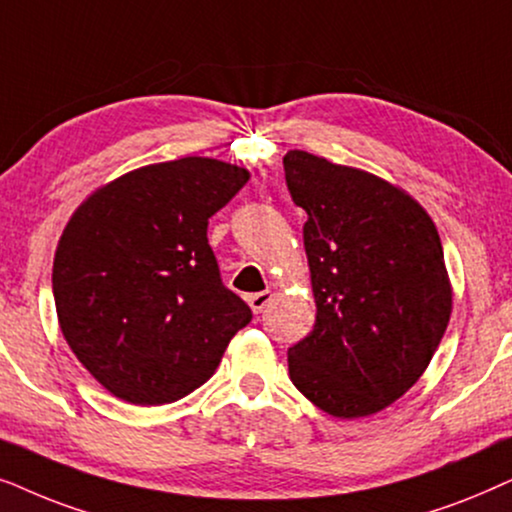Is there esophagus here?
Listing matches in <instances>:
<instances>
[{"label":"esophagus","instance_id":"1","mask_svg":"<svg viewBox=\"0 0 512 512\" xmlns=\"http://www.w3.org/2000/svg\"><path fill=\"white\" fill-rule=\"evenodd\" d=\"M271 299H274V292H271V290H264V292H257V295H250L248 297V304H250L252 313H262L271 304Z\"/></svg>","mask_w":512,"mask_h":512}]
</instances>
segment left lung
Instances as JSON below:
<instances>
[{"instance_id": "1", "label": "left lung", "mask_w": 512, "mask_h": 512, "mask_svg": "<svg viewBox=\"0 0 512 512\" xmlns=\"http://www.w3.org/2000/svg\"><path fill=\"white\" fill-rule=\"evenodd\" d=\"M306 210L304 250L316 325L288 349L292 384L337 419L386 410L431 363L452 283L431 215L405 189L323 156H283Z\"/></svg>"}]
</instances>
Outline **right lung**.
<instances>
[{"mask_svg": "<svg viewBox=\"0 0 512 512\" xmlns=\"http://www.w3.org/2000/svg\"><path fill=\"white\" fill-rule=\"evenodd\" d=\"M250 180L208 156L152 163L88 196L53 257V297L79 363L131 405L213 377L252 311L222 285L208 220Z\"/></svg>", "mask_w": 512, "mask_h": 512, "instance_id": "obj_1", "label": "right lung"}]
</instances>
